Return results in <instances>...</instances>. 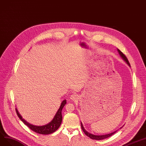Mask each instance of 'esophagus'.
<instances>
[{
	"mask_svg": "<svg viewBox=\"0 0 146 146\" xmlns=\"http://www.w3.org/2000/svg\"><path fill=\"white\" fill-rule=\"evenodd\" d=\"M70 99H71V100H72L74 101L77 100L78 99V96L76 94H73L71 96Z\"/></svg>",
	"mask_w": 146,
	"mask_h": 146,
	"instance_id": "esophagus-1",
	"label": "esophagus"
}]
</instances>
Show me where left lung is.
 I'll list each match as a JSON object with an SVG mask.
<instances>
[{"instance_id": "left-lung-1", "label": "left lung", "mask_w": 146, "mask_h": 146, "mask_svg": "<svg viewBox=\"0 0 146 146\" xmlns=\"http://www.w3.org/2000/svg\"><path fill=\"white\" fill-rule=\"evenodd\" d=\"M117 51L119 52V54L121 55V57L123 58V59L125 61H126V62L128 64V65L130 66L129 62V61H128V60L127 58L126 57L125 55V54H124L121 50H119V49H117ZM81 128H82L83 132H84V134H85L87 137H90V138H92V139H93V140H103V139H105V138H108V137H110V136H112L113 134H114L116 133V131H115V132H113V133H110V134H106V135H94V134H90V133H88V132H87V131H86L85 129H84V127H83V125H82V124L81 122Z\"/></svg>"}]
</instances>
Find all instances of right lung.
<instances>
[{"mask_svg": "<svg viewBox=\"0 0 146 146\" xmlns=\"http://www.w3.org/2000/svg\"><path fill=\"white\" fill-rule=\"evenodd\" d=\"M66 103V101L65 100H63V102H62L61 103L59 110H58L57 113H56V115H55L52 121L50 123H48L45 125H43V126H36V125H33L32 124H30V123L27 122L25 120H24L22 116H21V115L19 113L17 108L15 109L19 118L21 120L24 122V123L28 127H29L31 130L36 132V133L38 134L47 135V134H50L54 133V132L56 131L60 127L62 121V110L65 105Z\"/></svg>", "mask_w": 146, "mask_h": 146, "instance_id": "add662e5", "label": "right lung"}]
</instances>
